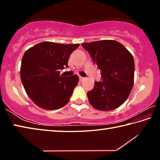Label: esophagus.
Listing matches in <instances>:
<instances>
[{"label": "esophagus", "mask_w": 160, "mask_h": 160, "mask_svg": "<svg viewBox=\"0 0 160 160\" xmlns=\"http://www.w3.org/2000/svg\"><path fill=\"white\" fill-rule=\"evenodd\" d=\"M79 79H80V81H82L84 79H85V78H84V77H82V76H80V77H79Z\"/></svg>", "instance_id": "esophagus-1"}]
</instances>
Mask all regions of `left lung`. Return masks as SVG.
Returning <instances> with one entry per match:
<instances>
[{
    "mask_svg": "<svg viewBox=\"0 0 160 160\" xmlns=\"http://www.w3.org/2000/svg\"><path fill=\"white\" fill-rule=\"evenodd\" d=\"M100 70L102 80L94 82L88 92L90 104L96 109L111 111L122 105L128 98L134 82L135 63L132 54L114 40L83 43Z\"/></svg>",
    "mask_w": 160,
    "mask_h": 160,
    "instance_id": "obj_1",
    "label": "left lung"
}]
</instances>
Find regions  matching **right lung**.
Segmentation results:
<instances>
[{
    "instance_id": "1",
    "label": "right lung",
    "mask_w": 160,
    "mask_h": 160,
    "mask_svg": "<svg viewBox=\"0 0 160 160\" xmlns=\"http://www.w3.org/2000/svg\"><path fill=\"white\" fill-rule=\"evenodd\" d=\"M79 44L44 42L25 51L22 59L20 78L28 97L38 107L55 110L69 102L79 82L77 75H60L68 67V58Z\"/></svg>"
}]
</instances>
